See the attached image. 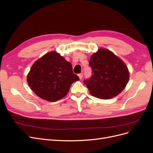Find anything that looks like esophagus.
I'll return each mask as SVG.
<instances>
[{
  "label": "esophagus",
  "mask_w": 153,
  "mask_h": 153,
  "mask_svg": "<svg viewBox=\"0 0 153 153\" xmlns=\"http://www.w3.org/2000/svg\"><path fill=\"white\" fill-rule=\"evenodd\" d=\"M78 76H79L80 79H82V77H83V73H79V74H78Z\"/></svg>",
  "instance_id": "esophagus-1"
}]
</instances>
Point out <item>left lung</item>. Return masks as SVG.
Masks as SVG:
<instances>
[{
	"instance_id": "obj_1",
	"label": "left lung",
	"mask_w": 153,
	"mask_h": 153,
	"mask_svg": "<svg viewBox=\"0 0 153 153\" xmlns=\"http://www.w3.org/2000/svg\"><path fill=\"white\" fill-rule=\"evenodd\" d=\"M92 76L84 80L90 94L100 99L117 96L126 87L129 73L125 63L110 50L100 48L91 57Z\"/></svg>"
}]
</instances>
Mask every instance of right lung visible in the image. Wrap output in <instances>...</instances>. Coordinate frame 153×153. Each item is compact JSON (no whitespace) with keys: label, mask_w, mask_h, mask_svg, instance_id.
<instances>
[{"label":"right lung","mask_w":153,"mask_h":153,"mask_svg":"<svg viewBox=\"0 0 153 153\" xmlns=\"http://www.w3.org/2000/svg\"><path fill=\"white\" fill-rule=\"evenodd\" d=\"M79 80L71 64L55 51L44 55L32 66L27 82L35 94L49 101L65 96L73 82Z\"/></svg>","instance_id":"obj_1"}]
</instances>
